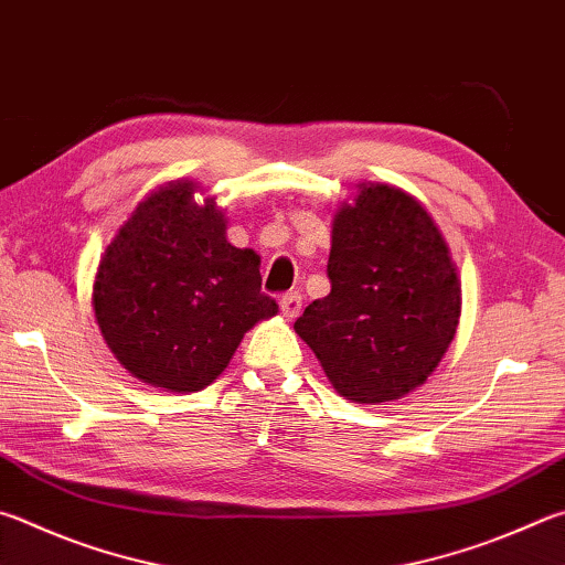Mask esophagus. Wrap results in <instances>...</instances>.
<instances>
[{
  "label": "esophagus",
  "mask_w": 565,
  "mask_h": 565,
  "mask_svg": "<svg viewBox=\"0 0 565 565\" xmlns=\"http://www.w3.org/2000/svg\"><path fill=\"white\" fill-rule=\"evenodd\" d=\"M301 294L299 291H289V294H284L281 296V313L286 316V318H296L301 313Z\"/></svg>",
  "instance_id": "esophagus-1"
}]
</instances>
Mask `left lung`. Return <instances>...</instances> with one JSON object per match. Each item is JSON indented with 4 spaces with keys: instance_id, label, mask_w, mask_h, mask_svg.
Masks as SVG:
<instances>
[{
    "instance_id": "obj_1",
    "label": "left lung",
    "mask_w": 565,
    "mask_h": 565,
    "mask_svg": "<svg viewBox=\"0 0 565 565\" xmlns=\"http://www.w3.org/2000/svg\"><path fill=\"white\" fill-rule=\"evenodd\" d=\"M331 294L306 306L296 333L328 381L355 403H387L423 385L459 321L449 249L423 204L371 184L333 220Z\"/></svg>"
}]
</instances>
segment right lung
<instances>
[{"mask_svg":"<svg viewBox=\"0 0 565 565\" xmlns=\"http://www.w3.org/2000/svg\"><path fill=\"white\" fill-rule=\"evenodd\" d=\"M192 198V182H175L140 202L94 284L110 351L142 383L175 393L210 385L244 333L279 311L262 291L259 256L232 247L224 214Z\"/></svg>","mask_w":565,"mask_h":565,"instance_id":"right-lung-1","label":"right lung"}]
</instances>
